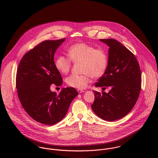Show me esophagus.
I'll list each match as a JSON object with an SVG mask.
<instances>
[{"label":"esophagus","instance_id":"obj_1","mask_svg":"<svg viewBox=\"0 0 158 158\" xmlns=\"http://www.w3.org/2000/svg\"><path fill=\"white\" fill-rule=\"evenodd\" d=\"M77 91L78 93H83L84 92V90H82V89H78Z\"/></svg>","mask_w":158,"mask_h":158}]
</instances>
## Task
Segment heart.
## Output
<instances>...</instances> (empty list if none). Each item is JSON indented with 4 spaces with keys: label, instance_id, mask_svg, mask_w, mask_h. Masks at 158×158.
I'll use <instances>...</instances> for the list:
<instances>
[{
    "label": "heart",
    "instance_id": "b5f03b06",
    "mask_svg": "<svg viewBox=\"0 0 158 158\" xmlns=\"http://www.w3.org/2000/svg\"><path fill=\"white\" fill-rule=\"evenodd\" d=\"M70 58L64 56H58L55 65L57 70L63 74H66L73 63L83 62L84 75L72 74L66 80L68 85L77 89H85L90 83V77L98 78L105 73L108 63L107 53L103 49H96L94 47L85 43H78L70 46L68 50Z\"/></svg>",
    "mask_w": 158,
    "mask_h": 158
}]
</instances>
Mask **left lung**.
I'll return each mask as SVG.
<instances>
[{
  "label": "left lung",
  "instance_id": "1",
  "mask_svg": "<svg viewBox=\"0 0 158 158\" xmlns=\"http://www.w3.org/2000/svg\"><path fill=\"white\" fill-rule=\"evenodd\" d=\"M108 45V63L95 87L110 86L108 93L94 90L95 100L91 105L94 113L106 121L125 117L131 111L141 89V72L134 54L114 39L100 40Z\"/></svg>",
  "mask_w": 158,
  "mask_h": 158
}]
</instances>
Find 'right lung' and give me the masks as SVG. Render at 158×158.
Masks as SVG:
<instances>
[{
  "label": "right lung",
  "instance_id": "obj_1",
  "mask_svg": "<svg viewBox=\"0 0 158 158\" xmlns=\"http://www.w3.org/2000/svg\"><path fill=\"white\" fill-rule=\"evenodd\" d=\"M65 40L42 42L23 56L17 70L16 88L23 109L35 120L47 125L60 122L78 94L73 88H63L58 95L50 89L52 85L63 84L54 55Z\"/></svg>",
  "mask_w": 158,
  "mask_h": 158
}]
</instances>
